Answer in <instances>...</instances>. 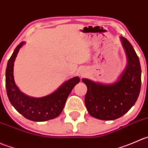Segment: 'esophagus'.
I'll return each mask as SVG.
<instances>
[{
    "label": "esophagus",
    "mask_w": 148,
    "mask_h": 148,
    "mask_svg": "<svg viewBox=\"0 0 148 148\" xmlns=\"http://www.w3.org/2000/svg\"><path fill=\"white\" fill-rule=\"evenodd\" d=\"M86 74H87V73H86V71H85V70H83V71H82L81 72H80V75H81L82 77L85 76Z\"/></svg>",
    "instance_id": "obj_1"
}]
</instances>
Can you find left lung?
<instances>
[{
	"label": "left lung",
	"instance_id": "8db88e82",
	"mask_svg": "<svg viewBox=\"0 0 148 148\" xmlns=\"http://www.w3.org/2000/svg\"><path fill=\"white\" fill-rule=\"evenodd\" d=\"M127 63L117 80L112 83L82 81L87 86L85 104L89 114L101 120H114L125 114L134 105L141 88V67L134 48L128 40L120 37Z\"/></svg>",
	"mask_w": 148,
	"mask_h": 148
}]
</instances>
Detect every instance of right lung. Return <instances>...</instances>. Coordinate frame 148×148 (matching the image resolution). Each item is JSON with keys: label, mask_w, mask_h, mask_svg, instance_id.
I'll return each mask as SVG.
<instances>
[{"label": "right lung", "mask_w": 148, "mask_h": 148, "mask_svg": "<svg viewBox=\"0 0 148 148\" xmlns=\"http://www.w3.org/2000/svg\"><path fill=\"white\" fill-rule=\"evenodd\" d=\"M25 44L21 42L16 47L7 64L5 87L8 99L12 106L21 115L34 122H45L58 117L62 112L71 90L80 82L77 76L64 82L56 90L43 97H32L24 94L16 85L14 77V61L20 48Z\"/></svg>", "instance_id": "right-lung-1"}]
</instances>
